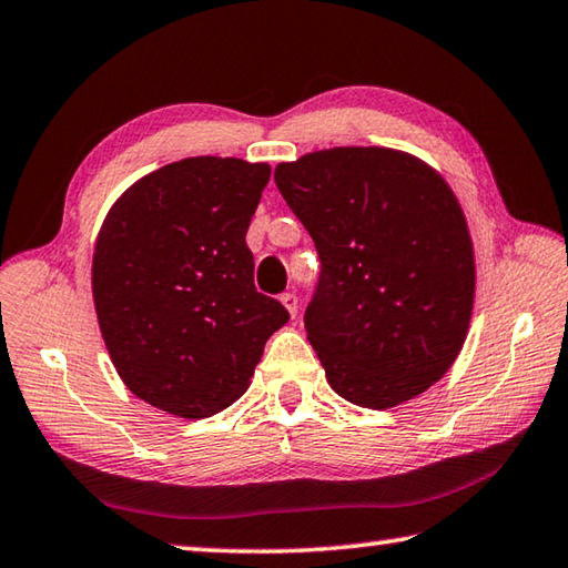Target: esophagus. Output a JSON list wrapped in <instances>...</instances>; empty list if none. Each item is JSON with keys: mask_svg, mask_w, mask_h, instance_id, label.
Masks as SVG:
<instances>
[{"mask_svg": "<svg viewBox=\"0 0 568 568\" xmlns=\"http://www.w3.org/2000/svg\"><path fill=\"white\" fill-rule=\"evenodd\" d=\"M281 303L285 305V311L291 313V318H295V315H297V297L293 293H283Z\"/></svg>", "mask_w": 568, "mask_h": 568, "instance_id": "esophagus-1", "label": "esophagus"}]
</instances>
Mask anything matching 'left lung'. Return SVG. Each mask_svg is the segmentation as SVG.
Here are the masks:
<instances>
[{"instance_id":"8db88e82","label":"left lung","mask_w":568,"mask_h":568,"mask_svg":"<svg viewBox=\"0 0 568 568\" xmlns=\"http://www.w3.org/2000/svg\"><path fill=\"white\" fill-rule=\"evenodd\" d=\"M275 185L318 247L305 331L331 388L396 408L448 373L476 297L468 223L428 162L393 148H331L275 168Z\"/></svg>"}]
</instances>
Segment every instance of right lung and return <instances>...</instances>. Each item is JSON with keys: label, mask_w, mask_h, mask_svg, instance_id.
I'll return each instance as SVG.
<instances>
[{"label": "right lung", "mask_w": 568, "mask_h": 568, "mask_svg": "<svg viewBox=\"0 0 568 568\" xmlns=\"http://www.w3.org/2000/svg\"><path fill=\"white\" fill-rule=\"evenodd\" d=\"M267 162L185 158L122 192L100 227L92 297L114 371L178 418H207L250 386L285 307L255 291L250 217Z\"/></svg>", "instance_id": "add662e5"}]
</instances>
